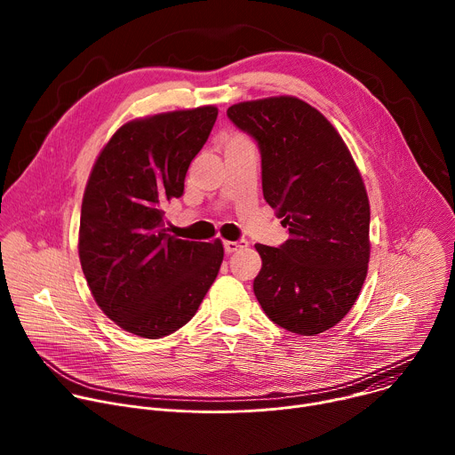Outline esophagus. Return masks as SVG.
<instances>
[{
    "mask_svg": "<svg viewBox=\"0 0 455 455\" xmlns=\"http://www.w3.org/2000/svg\"><path fill=\"white\" fill-rule=\"evenodd\" d=\"M223 246H225V251H227V253H234V251H237L239 248H244V246H246V241H225Z\"/></svg>",
    "mask_w": 455,
    "mask_h": 455,
    "instance_id": "34e87169",
    "label": "esophagus"
}]
</instances>
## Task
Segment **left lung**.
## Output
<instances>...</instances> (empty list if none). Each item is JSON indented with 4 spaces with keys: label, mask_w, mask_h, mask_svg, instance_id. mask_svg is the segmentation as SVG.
Wrapping results in <instances>:
<instances>
[{
    "label": "left lung",
    "mask_w": 455,
    "mask_h": 455,
    "mask_svg": "<svg viewBox=\"0 0 455 455\" xmlns=\"http://www.w3.org/2000/svg\"><path fill=\"white\" fill-rule=\"evenodd\" d=\"M228 118L261 149L263 194L290 239L255 244L263 268L253 293L281 328L315 337L356 302L371 253L369 198L362 174L333 124L291 97L237 102Z\"/></svg>",
    "instance_id": "8db88e82"
}]
</instances>
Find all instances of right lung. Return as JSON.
I'll list each match as a JSON object with an SVG mask.
<instances>
[{"label":"right lung","instance_id":"1","mask_svg":"<svg viewBox=\"0 0 455 455\" xmlns=\"http://www.w3.org/2000/svg\"><path fill=\"white\" fill-rule=\"evenodd\" d=\"M216 106L122 124L99 153L81 207L79 259L97 306L118 328L162 339L198 311L218 277L223 243L171 235L165 205L207 142Z\"/></svg>","mask_w":455,"mask_h":455}]
</instances>
